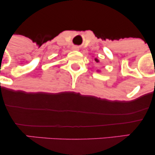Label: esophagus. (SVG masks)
<instances>
[{"mask_svg": "<svg viewBox=\"0 0 155 155\" xmlns=\"http://www.w3.org/2000/svg\"><path fill=\"white\" fill-rule=\"evenodd\" d=\"M72 50L73 51H78V50H79V48H78L77 47H72Z\"/></svg>", "mask_w": 155, "mask_h": 155, "instance_id": "obj_1", "label": "esophagus"}]
</instances>
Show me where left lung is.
I'll list each match as a JSON object with an SVG mask.
<instances>
[{
    "label": "left lung",
    "mask_w": 155,
    "mask_h": 155,
    "mask_svg": "<svg viewBox=\"0 0 155 155\" xmlns=\"http://www.w3.org/2000/svg\"><path fill=\"white\" fill-rule=\"evenodd\" d=\"M95 61L96 62V63H99V60L97 59V58H95ZM97 72H101V71L100 70H97Z\"/></svg>",
    "instance_id": "obj_1"
}]
</instances>
